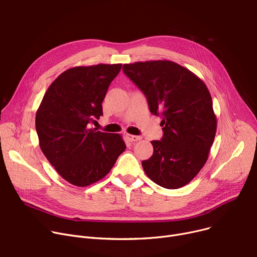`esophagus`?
Listing matches in <instances>:
<instances>
[{
    "label": "esophagus",
    "instance_id": "obj_1",
    "mask_svg": "<svg viewBox=\"0 0 257 257\" xmlns=\"http://www.w3.org/2000/svg\"><path fill=\"white\" fill-rule=\"evenodd\" d=\"M126 139H127L129 142H131V143L138 142V141H141V140H142L141 136H136V135H132V134H126Z\"/></svg>",
    "mask_w": 257,
    "mask_h": 257
}]
</instances>
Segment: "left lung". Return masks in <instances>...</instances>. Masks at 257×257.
Here are the masks:
<instances>
[{
    "mask_svg": "<svg viewBox=\"0 0 257 257\" xmlns=\"http://www.w3.org/2000/svg\"><path fill=\"white\" fill-rule=\"evenodd\" d=\"M124 73L146 95L150 111L162 121L163 138L142 162L146 175L166 189H178L196 177L214 143L217 118L204 82L172 61L123 65Z\"/></svg>",
    "mask_w": 257,
    "mask_h": 257,
    "instance_id": "8db88e82",
    "label": "left lung"
}]
</instances>
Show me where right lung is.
Returning <instances> with one entry per match:
<instances>
[{"instance_id":"right-lung-1","label":"right lung","mask_w":257,"mask_h":257,"mask_svg":"<svg viewBox=\"0 0 257 257\" xmlns=\"http://www.w3.org/2000/svg\"><path fill=\"white\" fill-rule=\"evenodd\" d=\"M122 64L73 67L49 85L36 112L41 151L67 182L87 187L104 178L126 145L119 134L97 131L102 102Z\"/></svg>"}]
</instances>
